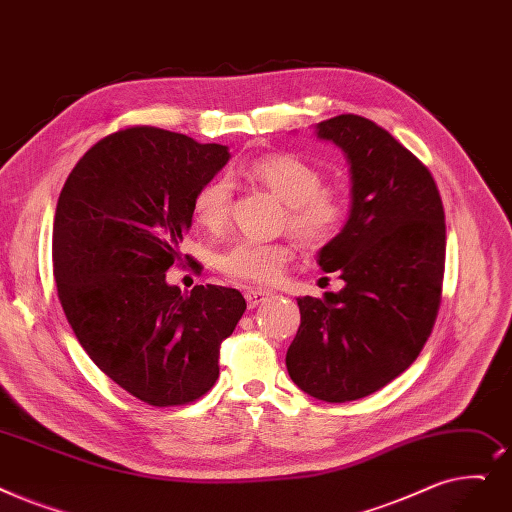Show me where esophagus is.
<instances>
[{
  "label": "esophagus",
  "instance_id": "obj_1",
  "mask_svg": "<svg viewBox=\"0 0 512 512\" xmlns=\"http://www.w3.org/2000/svg\"><path fill=\"white\" fill-rule=\"evenodd\" d=\"M268 297H270V293L261 291V288H247V291H244V299H247V305L251 309L268 301Z\"/></svg>",
  "mask_w": 512,
  "mask_h": 512
}]
</instances>
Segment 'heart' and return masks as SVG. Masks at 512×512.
<instances>
[{"label":"heart","mask_w":512,"mask_h":512,"mask_svg":"<svg viewBox=\"0 0 512 512\" xmlns=\"http://www.w3.org/2000/svg\"><path fill=\"white\" fill-rule=\"evenodd\" d=\"M242 173L286 203V226L307 247H322L345 228L349 215L345 194L322 186V171L295 154H265L244 165ZM230 209L232 184L224 175L213 177L194 194V217L207 230L224 226ZM291 257L293 247L286 242L242 238L217 255V268L234 280L274 282Z\"/></svg>","instance_id":"1"}]
</instances>
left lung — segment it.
<instances>
[{
	"mask_svg": "<svg viewBox=\"0 0 512 512\" xmlns=\"http://www.w3.org/2000/svg\"><path fill=\"white\" fill-rule=\"evenodd\" d=\"M318 138L343 148L351 165L349 219L318 255L345 286L297 299L301 324L286 368L311 397L343 404L397 379L431 337L446 215L427 165L370 119L322 121Z\"/></svg>",
	"mask_w": 512,
	"mask_h": 512,
	"instance_id": "1",
	"label": "left lung"
}]
</instances>
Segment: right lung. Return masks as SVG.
I'll return each instance as SVG.
<instances>
[{
  "instance_id": "add662e5",
  "label": "right lung",
  "mask_w": 512,
  "mask_h": 512,
  "mask_svg": "<svg viewBox=\"0 0 512 512\" xmlns=\"http://www.w3.org/2000/svg\"><path fill=\"white\" fill-rule=\"evenodd\" d=\"M230 159L221 144L136 125L87 150L60 192L52 263L58 299L94 364L154 408L201 399L247 301L217 284H167L194 194ZM188 259V255H186Z\"/></svg>"
}]
</instances>
